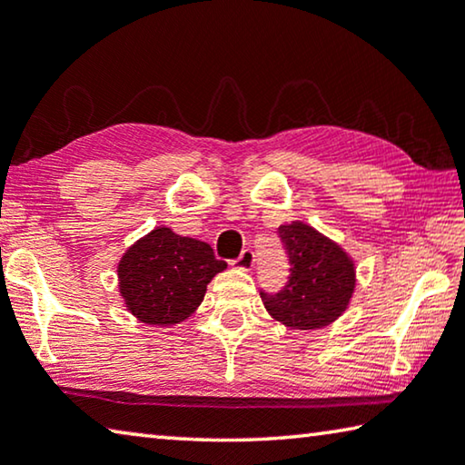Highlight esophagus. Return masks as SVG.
Segmentation results:
<instances>
[{
    "label": "esophagus",
    "instance_id": "34e87169",
    "mask_svg": "<svg viewBox=\"0 0 465 465\" xmlns=\"http://www.w3.org/2000/svg\"><path fill=\"white\" fill-rule=\"evenodd\" d=\"M233 267L235 269H242V271H250L254 267V252L250 248H246V250H242V254L238 256V259H235L233 262Z\"/></svg>",
    "mask_w": 465,
    "mask_h": 465
}]
</instances>
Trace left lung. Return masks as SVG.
<instances>
[{
    "instance_id": "left-lung-1",
    "label": "left lung",
    "mask_w": 465,
    "mask_h": 465,
    "mask_svg": "<svg viewBox=\"0 0 465 465\" xmlns=\"http://www.w3.org/2000/svg\"><path fill=\"white\" fill-rule=\"evenodd\" d=\"M290 277L277 293L261 292L272 319L290 329L327 327L350 306L356 287V267L345 250L302 221L279 225Z\"/></svg>"
}]
</instances>
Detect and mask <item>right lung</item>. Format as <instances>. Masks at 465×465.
Segmentation results:
<instances>
[{"instance_id":"obj_1","label":"right lung","mask_w":465,"mask_h":465,"mask_svg":"<svg viewBox=\"0 0 465 465\" xmlns=\"http://www.w3.org/2000/svg\"><path fill=\"white\" fill-rule=\"evenodd\" d=\"M225 269L206 242L154 227L124 252L117 279L130 314L144 325L169 327L201 306L206 285Z\"/></svg>"}]
</instances>
